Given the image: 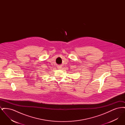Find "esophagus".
Here are the masks:
<instances>
[{
    "label": "esophagus",
    "instance_id": "esophagus-1",
    "mask_svg": "<svg viewBox=\"0 0 125 125\" xmlns=\"http://www.w3.org/2000/svg\"><path fill=\"white\" fill-rule=\"evenodd\" d=\"M57 68H58V69H61L62 66H61V65H58V66H57Z\"/></svg>",
    "mask_w": 125,
    "mask_h": 125
}]
</instances>
